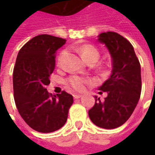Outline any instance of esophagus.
Returning a JSON list of instances; mask_svg holds the SVG:
<instances>
[{"mask_svg":"<svg viewBox=\"0 0 155 155\" xmlns=\"http://www.w3.org/2000/svg\"><path fill=\"white\" fill-rule=\"evenodd\" d=\"M73 96H74V99H80V98L82 97V95H81V94H74Z\"/></svg>","mask_w":155,"mask_h":155,"instance_id":"34e87169","label":"esophagus"}]
</instances>
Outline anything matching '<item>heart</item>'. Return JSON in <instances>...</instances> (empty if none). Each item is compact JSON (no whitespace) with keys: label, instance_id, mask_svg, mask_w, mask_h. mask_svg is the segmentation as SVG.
I'll list each match as a JSON object with an SVG mask.
<instances>
[{"label":"heart","instance_id":"obj_1","mask_svg":"<svg viewBox=\"0 0 155 155\" xmlns=\"http://www.w3.org/2000/svg\"><path fill=\"white\" fill-rule=\"evenodd\" d=\"M80 53H81V57L83 58L85 62H87L88 61H91V60H94V61H97L99 59V55L100 53L96 48L91 45H84L80 48ZM65 54V51L61 52L59 59H58V62L59 64H61L62 59ZM91 81L85 79V78L80 77V76H72L70 79L67 80V84L71 87L72 89H74V91H82L84 90V86L85 84L90 83Z\"/></svg>","mask_w":155,"mask_h":155}]
</instances>
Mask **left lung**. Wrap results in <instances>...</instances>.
I'll return each mask as SVG.
<instances>
[{
    "label": "left lung",
    "mask_w": 155,
    "mask_h": 155,
    "mask_svg": "<svg viewBox=\"0 0 155 155\" xmlns=\"http://www.w3.org/2000/svg\"><path fill=\"white\" fill-rule=\"evenodd\" d=\"M98 41L105 45L112 61L110 78L99 87L107 93L104 101L94 96L95 104L89 110L91 121L103 129L121 126L133 114L141 94V69L132 45L115 32H103Z\"/></svg>",
    "instance_id": "obj_1"
}]
</instances>
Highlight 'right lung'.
Returning <instances> with one entry per match:
<instances>
[{
	"instance_id": "right-lung-1",
	"label": "right lung",
	"mask_w": 155,
	"mask_h": 155,
	"mask_svg": "<svg viewBox=\"0 0 155 155\" xmlns=\"http://www.w3.org/2000/svg\"><path fill=\"white\" fill-rule=\"evenodd\" d=\"M65 40L40 35L25 44L19 51L13 72L15 105L25 122L33 130L51 133L61 129L68 118L73 96L63 91L50 94L46 85L55 65L58 49Z\"/></svg>"
}]
</instances>
